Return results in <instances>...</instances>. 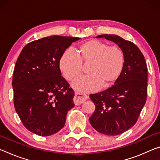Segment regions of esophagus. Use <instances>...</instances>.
Returning a JSON list of instances; mask_svg holds the SVG:
<instances>
[{"label":"esophagus","instance_id":"34e87169","mask_svg":"<svg viewBox=\"0 0 160 160\" xmlns=\"http://www.w3.org/2000/svg\"><path fill=\"white\" fill-rule=\"evenodd\" d=\"M88 95H84V94L75 92L73 101H74V103L75 105H79L82 102H84L85 100H88Z\"/></svg>","mask_w":160,"mask_h":160}]
</instances>
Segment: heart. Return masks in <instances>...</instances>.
<instances>
[{"instance_id": "obj_1", "label": "heart", "mask_w": 160, "mask_h": 160, "mask_svg": "<svg viewBox=\"0 0 160 160\" xmlns=\"http://www.w3.org/2000/svg\"><path fill=\"white\" fill-rule=\"evenodd\" d=\"M77 52V55L70 51L63 53L60 60V69L65 79L72 81L82 73V64H89L88 75L72 83V88L78 92H93L101 86L108 87L115 82L122 70L125 57L118 45L89 40L78 46Z\"/></svg>"}]
</instances>
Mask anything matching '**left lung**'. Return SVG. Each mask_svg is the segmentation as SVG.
<instances>
[{
  "instance_id": "8db88e82",
  "label": "left lung",
  "mask_w": 160,
  "mask_h": 160,
  "mask_svg": "<svg viewBox=\"0 0 160 160\" xmlns=\"http://www.w3.org/2000/svg\"><path fill=\"white\" fill-rule=\"evenodd\" d=\"M96 38L112 41L124 53L122 70L112 87L90 95L95 110L90 118L94 129L107 135H118L136 123L147 100L148 68L140 50L117 35Z\"/></svg>"
}]
</instances>
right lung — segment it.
I'll use <instances>...</instances> for the list:
<instances>
[{
	"instance_id": "1",
	"label": "right lung",
	"mask_w": 160,
	"mask_h": 160,
	"mask_svg": "<svg viewBox=\"0 0 160 160\" xmlns=\"http://www.w3.org/2000/svg\"><path fill=\"white\" fill-rule=\"evenodd\" d=\"M80 38L52 36L34 40L22 48L14 68V106L23 125L40 136L64 127L74 107V92L61 76L60 60Z\"/></svg>"
}]
</instances>
